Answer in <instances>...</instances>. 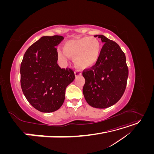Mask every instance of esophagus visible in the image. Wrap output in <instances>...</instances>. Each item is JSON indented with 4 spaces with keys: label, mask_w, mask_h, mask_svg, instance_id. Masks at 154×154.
<instances>
[{
    "label": "esophagus",
    "mask_w": 154,
    "mask_h": 154,
    "mask_svg": "<svg viewBox=\"0 0 154 154\" xmlns=\"http://www.w3.org/2000/svg\"><path fill=\"white\" fill-rule=\"evenodd\" d=\"M74 74H75V76H80L82 75V72L80 71H79V70H76V71L74 72Z\"/></svg>",
    "instance_id": "1"
}]
</instances>
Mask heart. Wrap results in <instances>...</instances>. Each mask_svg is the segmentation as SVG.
Returning <instances> with one entry per match:
<instances>
[{
    "mask_svg": "<svg viewBox=\"0 0 154 154\" xmlns=\"http://www.w3.org/2000/svg\"><path fill=\"white\" fill-rule=\"evenodd\" d=\"M100 50L101 45L98 39L94 36H85L66 42L63 50L57 49V56L64 63L68 61L69 57L72 58L77 67L87 69L97 62Z\"/></svg>",
    "mask_w": 154,
    "mask_h": 154,
    "instance_id": "heart-1",
    "label": "heart"
}]
</instances>
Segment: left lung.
<instances>
[{
	"label": "left lung",
	"instance_id": "left-lung-1",
	"mask_svg": "<svg viewBox=\"0 0 154 154\" xmlns=\"http://www.w3.org/2000/svg\"><path fill=\"white\" fill-rule=\"evenodd\" d=\"M98 36L104 44L94 66L85 69L83 95L88 104L94 108L105 109L121 99L128 76L126 57L119 45L103 35Z\"/></svg>",
	"mask_w": 154,
	"mask_h": 154
}]
</instances>
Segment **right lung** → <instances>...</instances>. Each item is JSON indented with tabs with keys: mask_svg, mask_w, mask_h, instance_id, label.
Wrapping results in <instances>:
<instances>
[{
	"mask_svg": "<svg viewBox=\"0 0 154 154\" xmlns=\"http://www.w3.org/2000/svg\"><path fill=\"white\" fill-rule=\"evenodd\" d=\"M62 36H42L27 49L20 65V84L29 103L42 112L59 109L66 87L75 78L71 69L57 63L58 45Z\"/></svg>",
	"mask_w": 154,
	"mask_h": 154,
	"instance_id": "1",
	"label": "right lung"
}]
</instances>
